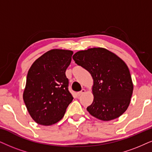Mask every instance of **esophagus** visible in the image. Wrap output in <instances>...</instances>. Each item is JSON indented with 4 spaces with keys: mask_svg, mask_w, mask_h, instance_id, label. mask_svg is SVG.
<instances>
[{
    "mask_svg": "<svg viewBox=\"0 0 152 152\" xmlns=\"http://www.w3.org/2000/svg\"><path fill=\"white\" fill-rule=\"evenodd\" d=\"M85 93H86V90H85V89H82L81 90H80V92H78V93L77 94H78V96H80V95H83V94Z\"/></svg>",
    "mask_w": 152,
    "mask_h": 152,
    "instance_id": "1",
    "label": "esophagus"
}]
</instances>
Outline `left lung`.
Listing matches in <instances>:
<instances>
[{
    "instance_id": "1",
    "label": "left lung",
    "mask_w": 152,
    "mask_h": 152,
    "mask_svg": "<svg viewBox=\"0 0 152 152\" xmlns=\"http://www.w3.org/2000/svg\"><path fill=\"white\" fill-rule=\"evenodd\" d=\"M73 59L93 78L94 99L87 107L88 112L107 121L121 116L129 106L133 91L131 76L126 63L102 48L78 51Z\"/></svg>"
}]
</instances>
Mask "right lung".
<instances>
[{"mask_svg": "<svg viewBox=\"0 0 152 152\" xmlns=\"http://www.w3.org/2000/svg\"><path fill=\"white\" fill-rule=\"evenodd\" d=\"M72 55L71 50H51L36 59L28 70L23 99L38 124H56L74 99L65 74Z\"/></svg>", "mask_w": 152, "mask_h": 152, "instance_id": "right-lung-1", "label": "right lung"}]
</instances>
